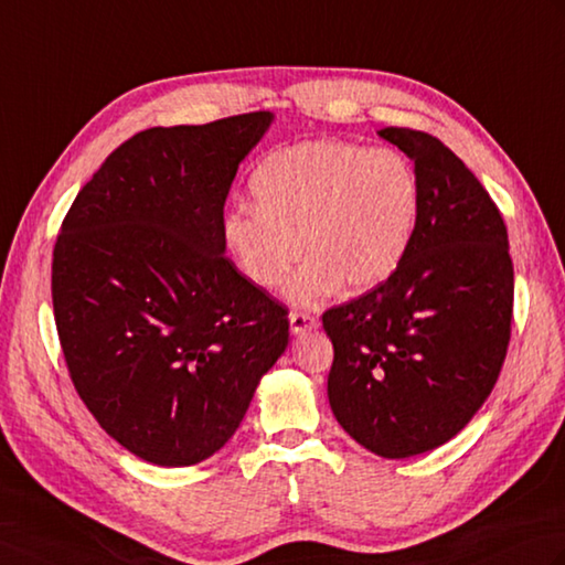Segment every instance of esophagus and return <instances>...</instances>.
Segmentation results:
<instances>
[{"label": "esophagus", "instance_id": "esophagus-1", "mask_svg": "<svg viewBox=\"0 0 565 565\" xmlns=\"http://www.w3.org/2000/svg\"><path fill=\"white\" fill-rule=\"evenodd\" d=\"M288 322H291L294 334H306L318 327V318H315L312 312H300V310H294L288 315Z\"/></svg>", "mask_w": 565, "mask_h": 565}]
</instances>
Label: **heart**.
<instances>
[{"label": "heart", "mask_w": 565, "mask_h": 565, "mask_svg": "<svg viewBox=\"0 0 565 565\" xmlns=\"http://www.w3.org/2000/svg\"><path fill=\"white\" fill-rule=\"evenodd\" d=\"M255 204H235L223 233L241 269L279 288L303 253L312 255L288 296L315 308L339 286L390 279L414 241L422 192L399 153L342 139H308L271 151L253 173Z\"/></svg>", "instance_id": "1"}]
</instances>
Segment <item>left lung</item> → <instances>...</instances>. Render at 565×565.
I'll return each mask as SVG.
<instances>
[{
  "label": "left lung",
  "mask_w": 565,
  "mask_h": 565,
  "mask_svg": "<svg viewBox=\"0 0 565 565\" xmlns=\"http://www.w3.org/2000/svg\"><path fill=\"white\" fill-rule=\"evenodd\" d=\"M380 137L414 161L422 212L390 279L322 312L327 395L349 436L387 460L460 433L501 375L513 322L508 228L477 175L428 132Z\"/></svg>",
  "instance_id": "left-lung-1"
}]
</instances>
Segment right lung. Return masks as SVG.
Here are the masks:
<instances>
[{"label": "right lung", "mask_w": 565, "mask_h": 565, "mask_svg": "<svg viewBox=\"0 0 565 565\" xmlns=\"http://www.w3.org/2000/svg\"><path fill=\"white\" fill-rule=\"evenodd\" d=\"M271 115L151 127L62 221L52 308L76 395L151 465L188 467L241 426L288 344V308L223 255V204Z\"/></svg>", "instance_id": "obj_1"}]
</instances>
